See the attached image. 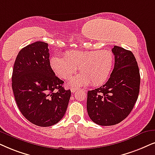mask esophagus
<instances>
[{"label": "esophagus", "mask_w": 155, "mask_h": 155, "mask_svg": "<svg viewBox=\"0 0 155 155\" xmlns=\"http://www.w3.org/2000/svg\"><path fill=\"white\" fill-rule=\"evenodd\" d=\"M78 89H76V88H71V91L72 93H74V92H76V91H77Z\"/></svg>", "instance_id": "esophagus-1"}]
</instances>
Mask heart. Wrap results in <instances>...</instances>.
Listing matches in <instances>:
<instances>
[{
    "label": "heart",
    "mask_w": 155,
    "mask_h": 155,
    "mask_svg": "<svg viewBox=\"0 0 155 155\" xmlns=\"http://www.w3.org/2000/svg\"><path fill=\"white\" fill-rule=\"evenodd\" d=\"M50 65L55 74L63 79H68L79 67L81 74L70 81L75 87L89 85L99 86L104 84L112 71L114 54L108 50L68 51L64 57L54 56L50 60Z\"/></svg>",
    "instance_id": "1"
}]
</instances>
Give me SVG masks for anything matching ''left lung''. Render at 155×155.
Returning <instances> with one entry per match:
<instances>
[{
	"instance_id": "left-lung-1",
	"label": "left lung",
	"mask_w": 155,
	"mask_h": 155,
	"mask_svg": "<svg viewBox=\"0 0 155 155\" xmlns=\"http://www.w3.org/2000/svg\"><path fill=\"white\" fill-rule=\"evenodd\" d=\"M111 51L114 67L108 81L87 93L88 114L101 126L117 124L127 118L140 92V70L134 54L117 46Z\"/></svg>"
}]
</instances>
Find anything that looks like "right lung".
Here are the masks:
<instances>
[{
    "label": "right lung",
    "mask_w": 155,
    "mask_h": 155,
    "mask_svg": "<svg viewBox=\"0 0 155 155\" xmlns=\"http://www.w3.org/2000/svg\"><path fill=\"white\" fill-rule=\"evenodd\" d=\"M48 51V44L43 41L23 48L15 58L12 74L19 110L39 127L52 126L63 118L71 97V91L64 89V81L51 67Z\"/></svg>",
    "instance_id": "1"
}]
</instances>
